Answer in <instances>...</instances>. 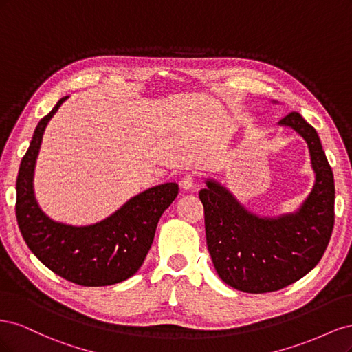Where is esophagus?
<instances>
[{"label":"esophagus","instance_id":"obj_1","mask_svg":"<svg viewBox=\"0 0 352 352\" xmlns=\"http://www.w3.org/2000/svg\"><path fill=\"white\" fill-rule=\"evenodd\" d=\"M180 186H182L185 190L192 189V186H194V175H190V173L185 175L182 179H180Z\"/></svg>","mask_w":352,"mask_h":352}]
</instances>
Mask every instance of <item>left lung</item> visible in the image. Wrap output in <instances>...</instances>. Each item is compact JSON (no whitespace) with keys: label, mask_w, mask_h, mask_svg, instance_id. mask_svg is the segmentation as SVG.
<instances>
[{"label":"left lung","mask_w":352,"mask_h":352,"mask_svg":"<svg viewBox=\"0 0 352 352\" xmlns=\"http://www.w3.org/2000/svg\"><path fill=\"white\" fill-rule=\"evenodd\" d=\"M279 126L300 133L310 151L314 185L300 208L263 217L214 179H206L207 188L199 190L214 269L223 282L248 294L279 291L304 278L323 257L333 230L335 182L320 138L296 111Z\"/></svg>","instance_id":"1"}]
</instances>
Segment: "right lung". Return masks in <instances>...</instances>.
Here are the masks:
<instances>
[{
    "mask_svg": "<svg viewBox=\"0 0 352 352\" xmlns=\"http://www.w3.org/2000/svg\"><path fill=\"white\" fill-rule=\"evenodd\" d=\"M67 98L63 97L41 119L20 163L17 225L29 250L51 272L80 286L114 285L140 270L153 245L158 220L177 197L179 186L170 182L148 188L94 225L73 226L50 219L35 198L34 173L45 127Z\"/></svg>",
    "mask_w": 352,
    "mask_h": 352,
    "instance_id": "add662e5",
    "label": "right lung"
}]
</instances>
